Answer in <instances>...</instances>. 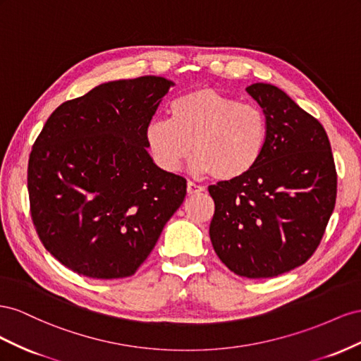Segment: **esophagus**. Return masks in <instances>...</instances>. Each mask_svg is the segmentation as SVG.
Masks as SVG:
<instances>
[{"label":"esophagus","instance_id":"obj_1","mask_svg":"<svg viewBox=\"0 0 361 361\" xmlns=\"http://www.w3.org/2000/svg\"><path fill=\"white\" fill-rule=\"evenodd\" d=\"M204 190H205L204 186H200V184L193 183V181H188V193H189V195L201 193V192H204Z\"/></svg>","mask_w":361,"mask_h":361}]
</instances>
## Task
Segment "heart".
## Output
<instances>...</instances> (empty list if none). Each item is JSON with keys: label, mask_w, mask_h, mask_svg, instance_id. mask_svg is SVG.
<instances>
[{"label": "heart", "mask_w": 361, "mask_h": 361, "mask_svg": "<svg viewBox=\"0 0 361 361\" xmlns=\"http://www.w3.org/2000/svg\"><path fill=\"white\" fill-rule=\"evenodd\" d=\"M269 123L252 102L201 87L172 101L169 121L152 119L145 128L147 147L168 172L181 168L193 152V169L216 180H235L260 161Z\"/></svg>", "instance_id": "1"}]
</instances>
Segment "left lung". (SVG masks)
Instances as JSON below:
<instances>
[{
  "instance_id": "obj_1",
  "label": "left lung",
  "mask_w": 361,
  "mask_h": 361,
  "mask_svg": "<svg viewBox=\"0 0 361 361\" xmlns=\"http://www.w3.org/2000/svg\"><path fill=\"white\" fill-rule=\"evenodd\" d=\"M269 137L257 166L209 188L210 240L221 262L246 278H271L304 264L322 240L336 204L337 173L321 122L281 89L255 83Z\"/></svg>"
}]
</instances>
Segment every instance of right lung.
<instances>
[{
  "instance_id": "add662e5",
  "label": "right lung",
  "mask_w": 361,
  "mask_h": 361,
  "mask_svg": "<svg viewBox=\"0 0 361 361\" xmlns=\"http://www.w3.org/2000/svg\"><path fill=\"white\" fill-rule=\"evenodd\" d=\"M173 81L102 83L59 106L28 160L32 219L71 271L113 280L135 274L186 197V178L159 168L145 128Z\"/></svg>"
}]
</instances>
